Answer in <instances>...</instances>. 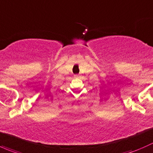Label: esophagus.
Wrapping results in <instances>:
<instances>
[{
    "label": "esophagus",
    "instance_id": "obj_1",
    "mask_svg": "<svg viewBox=\"0 0 153 153\" xmlns=\"http://www.w3.org/2000/svg\"><path fill=\"white\" fill-rule=\"evenodd\" d=\"M74 77H75V78H78L80 77V75H75V76H74Z\"/></svg>",
    "mask_w": 153,
    "mask_h": 153
}]
</instances>
